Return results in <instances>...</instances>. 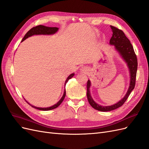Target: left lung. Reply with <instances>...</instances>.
Returning <instances> with one entry per match:
<instances>
[{"mask_svg":"<svg viewBox=\"0 0 149 149\" xmlns=\"http://www.w3.org/2000/svg\"><path fill=\"white\" fill-rule=\"evenodd\" d=\"M111 28L112 31V35L110 39L109 43L111 45H114L115 48L119 52L122 57L123 58V59L125 61L126 63H127V66L129 67L128 68L129 69L130 71V81L129 89L124 98L120 101H119L118 103L110 106H102L101 105L97 104H96L93 101L89 91V88L90 86H91V82H90L89 80L88 81L87 98L89 104L91 105L94 109L102 112H107L114 110L124 104V103L125 102V101L127 100L129 94L135 88L137 70L138 63L137 56L136 55V53H135L133 47L132 45V44L130 43L129 40L126 37V36L125 35L123 30L118 29L116 27V26L111 25Z\"/></svg>","mask_w":149,"mask_h":149,"instance_id":"1","label":"left lung"}]
</instances>
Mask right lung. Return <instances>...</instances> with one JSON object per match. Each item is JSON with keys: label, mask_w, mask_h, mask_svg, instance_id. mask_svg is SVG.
Instances as JSON below:
<instances>
[{"label": "right lung", "mask_w": 149, "mask_h": 149, "mask_svg": "<svg viewBox=\"0 0 149 149\" xmlns=\"http://www.w3.org/2000/svg\"><path fill=\"white\" fill-rule=\"evenodd\" d=\"M58 28L57 27H48V26H44V25H38V26H35V27H33L32 29H31L27 33H26L25 34V35L24 36V38L22 39V42L24 41V40L26 39L29 38V37H31V36L32 35H52V34H54L55 33L56 31H58ZM74 75V73H72L68 77V78L66 79V81H65V84H66V83L68 82V81L70 79H71L73 76ZM66 96V90L65 89L64 91V94L63 95L62 97L61 98V100L58 101L56 104H55V105H53V106H51V107H45V108H42V107H35L34 106H32L30 104L25 101L26 102H27L28 104H29L31 106L33 107L34 108H35V109H38V110H41V111H49V110H52L53 109H55V108H56L57 107L59 106L61 103L63 102V101L64 100V98Z\"/></svg>", "instance_id": "obj_1"}]
</instances>
